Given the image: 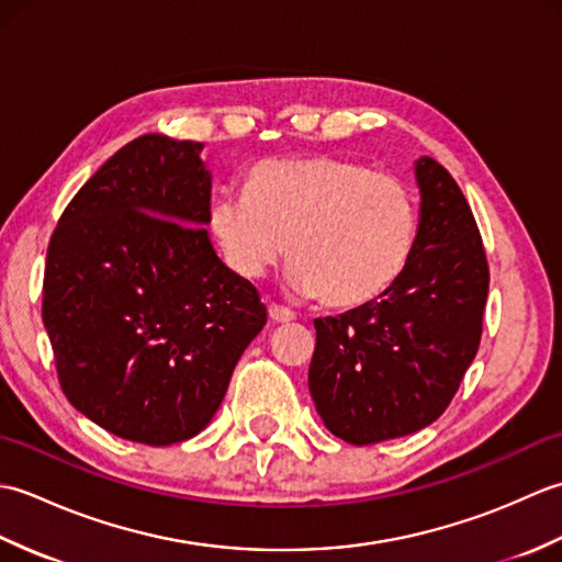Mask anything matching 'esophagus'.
<instances>
[{"label": "esophagus", "instance_id": "obj_1", "mask_svg": "<svg viewBox=\"0 0 562 562\" xmlns=\"http://www.w3.org/2000/svg\"><path fill=\"white\" fill-rule=\"evenodd\" d=\"M268 314L272 318V324H290V321H294V312H290L288 306H280V304H270Z\"/></svg>", "mask_w": 562, "mask_h": 562}]
</instances>
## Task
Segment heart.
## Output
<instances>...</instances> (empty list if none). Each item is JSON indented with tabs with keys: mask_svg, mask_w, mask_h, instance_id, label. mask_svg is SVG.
Wrapping results in <instances>:
<instances>
[{
	"mask_svg": "<svg viewBox=\"0 0 562 562\" xmlns=\"http://www.w3.org/2000/svg\"><path fill=\"white\" fill-rule=\"evenodd\" d=\"M246 195H220L207 229L224 266L256 280L288 254L290 284L333 308L374 302L401 278L417 236L411 186L336 157L250 166Z\"/></svg>",
	"mask_w": 562,
	"mask_h": 562,
	"instance_id": "obj_1",
	"label": "heart"
}]
</instances>
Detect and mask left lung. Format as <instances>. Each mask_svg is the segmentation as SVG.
<instances>
[{
  "mask_svg": "<svg viewBox=\"0 0 562 562\" xmlns=\"http://www.w3.org/2000/svg\"><path fill=\"white\" fill-rule=\"evenodd\" d=\"M420 224L408 266L379 300L316 318L308 391L348 445H376L435 423L481 345L487 258L451 173L415 161Z\"/></svg>",
  "mask_w": 562,
  "mask_h": 562,
  "instance_id": "obj_1",
  "label": "left lung"
}]
</instances>
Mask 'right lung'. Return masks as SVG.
<instances>
[{
    "label": "right lung",
    "instance_id": "obj_1",
    "mask_svg": "<svg viewBox=\"0 0 562 562\" xmlns=\"http://www.w3.org/2000/svg\"><path fill=\"white\" fill-rule=\"evenodd\" d=\"M202 145L142 135L71 198L47 246L43 324L67 401L111 435L166 447L217 413L268 321L207 236Z\"/></svg>",
    "mask_w": 562,
    "mask_h": 562
}]
</instances>
